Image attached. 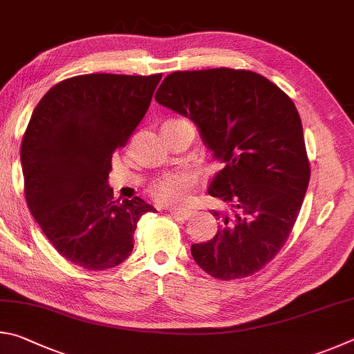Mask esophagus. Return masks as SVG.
<instances>
[{
  "label": "esophagus",
  "instance_id": "esophagus-1",
  "mask_svg": "<svg viewBox=\"0 0 354 354\" xmlns=\"http://www.w3.org/2000/svg\"><path fill=\"white\" fill-rule=\"evenodd\" d=\"M167 212H169L172 216H177V218H180V219H189V216H191V212L189 209H177V208H172V209H167Z\"/></svg>",
  "mask_w": 354,
  "mask_h": 354
}]
</instances>
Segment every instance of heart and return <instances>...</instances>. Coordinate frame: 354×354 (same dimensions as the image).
Listing matches in <instances>:
<instances>
[{"mask_svg":"<svg viewBox=\"0 0 354 354\" xmlns=\"http://www.w3.org/2000/svg\"><path fill=\"white\" fill-rule=\"evenodd\" d=\"M194 187V176L193 172L187 169L174 171L169 174H165L155 180L149 193H151L152 199L165 207H174L182 205L188 201V197Z\"/></svg>","mask_w":354,"mask_h":354,"instance_id":"b5f03b06","label":"heart"}]
</instances>
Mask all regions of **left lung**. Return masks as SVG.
Instances as JSON below:
<instances>
[{"label": "left lung", "instance_id": "obj_1", "mask_svg": "<svg viewBox=\"0 0 354 354\" xmlns=\"http://www.w3.org/2000/svg\"><path fill=\"white\" fill-rule=\"evenodd\" d=\"M155 101L189 118L224 165L208 194L228 212L213 209L221 225L191 245L194 261L224 281L261 270L286 243L311 176L292 99L258 73L212 68L167 74Z\"/></svg>", "mask_w": 354, "mask_h": 354}]
</instances>
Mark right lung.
<instances>
[{"mask_svg":"<svg viewBox=\"0 0 354 354\" xmlns=\"http://www.w3.org/2000/svg\"><path fill=\"white\" fill-rule=\"evenodd\" d=\"M161 74H84L54 85L21 141L24 196L37 224L68 261L86 270L121 264L145 213L140 197L113 201L111 155L145 118Z\"/></svg>","mask_w":354,"mask_h":354,"instance_id":"right-lung-1","label":"right lung"}]
</instances>
